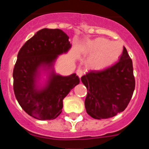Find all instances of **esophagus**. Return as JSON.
Returning <instances> with one entry per match:
<instances>
[{
	"label": "esophagus",
	"mask_w": 149,
	"mask_h": 149,
	"mask_svg": "<svg viewBox=\"0 0 149 149\" xmlns=\"http://www.w3.org/2000/svg\"><path fill=\"white\" fill-rule=\"evenodd\" d=\"M76 74H77L78 76H79V77L81 79V76H83V74H84L83 70H82L81 68H79L77 70H76Z\"/></svg>",
	"instance_id": "esophagus-1"
}]
</instances>
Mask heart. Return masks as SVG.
I'll list each match as a JSON object with an SVG mask.
<instances>
[{"label":"heart","instance_id":"obj_1","mask_svg":"<svg viewBox=\"0 0 149 149\" xmlns=\"http://www.w3.org/2000/svg\"><path fill=\"white\" fill-rule=\"evenodd\" d=\"M84 51L90 55L86 65L91 70H102L113 65L119 60L123 46L118 42H110L104 37H97L84 44Z\"/></svg>","mask_w":149,"mask_h":149}]
</instances>
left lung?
<instances>
[{"mask_svg":"<svg viewBox=\"0 0 149 149\" xmlns=\"http://www.w3.org/2000/svg\"><path fill=\"white\" fill-rule=\"evenodd\" d=\"M87 88L86 112L94 119L110 118L123 112L135 89L133 62L123 47L118 62L102 70H91L81 77Z\"/></svg>","mask_w":149,"mask_h":149,"instance_id":"obj_1","label":"left lung"}]
</instances>
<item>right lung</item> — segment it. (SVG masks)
I'll list each match as a JSON object with an SVG mask.
<instances>
[{
  "label": "right lung",
  "mask_w": 149,
  "mask_h": 149,
  "mask_svg": "<svg viewBox=\"0 0 149 149\" xmlns=\"http://www.w3.org/2000/svg\"><path fill=\"white\" fill-rule=\"evenodd\" d=\"M68 40L61 29L45 28L18 53L13 72L15 97L22 109L37 120L55 119L62 112L63 99L80 82L76 73L64 76L54 68L58 56L71 47Z\"/></svg>",
  "instance_id": "right-lung-1"
}]
</instances>
